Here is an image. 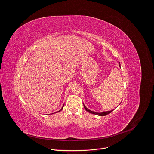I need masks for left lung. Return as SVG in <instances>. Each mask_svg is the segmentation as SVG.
<instances>
[{"label": "left lung", "mask_w": 154, "mask_h": 154, "mask_svg": "<svg viewBox=\"0 0 154 154\" xmlns=\"http://www.w3.org/2000/svg\"><path fill=\"white\" fill-rule=\"evenodd\" d=\"M119 66H120V63H119ZM84 108H85L87 112H88L89 113H93V114H95V115H100V116H105V115H106L109 114L112 112H113V110H112V111H109V112H103V113H95V112H93L90 110V109H88L85 105H84Z\"/></svg>", "instance_id": "obj_1"}]
</instances>
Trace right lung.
Segmentation results:
<instances>
[{"label": "right lung", "mask_w": 154, "mask_h": 154, "mask_svg": "<svg viewBox=\"0 0 154 154\" xmlns=\"http://www.w3.org/2000/svg\"><path fill=\"white\" fill-rule=\"evenodd\" d=\"M63 107H62V108H61V109H60V111H59V112H60V111H61V109H63Z\"/></svg>", "instance_id": "add662e5"}]
</instances>
